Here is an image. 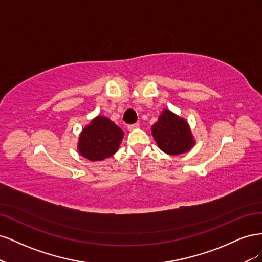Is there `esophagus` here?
<instances>
[{
  "label": "esophagus",
  "mask_w": 262,
  "mask_h": 262,
  "mask_svg": "<svg viewBox=\"0 0 262 262\" xmlns=\"http://www.w3.org/2000/svg\"><path fill=\"white\" fill-rule=\"evenodd\" d=\"M139 126H140L139 123H133V124L128 125V130L129 131H134L136 129H139Z\"/></svg>",
  "instance_id": "1"
}]
</instances>
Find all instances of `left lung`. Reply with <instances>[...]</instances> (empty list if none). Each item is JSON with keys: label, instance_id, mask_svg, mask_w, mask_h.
<instances>
[{"label": "left lung", "instance_id": "1", "mask_svg": "<svg viewBox=\"0 0 262 262\" xmlns=\"http://www.w3.org/2000/svg\"><path fill=\"white\" fill-rule=\"evenodd\" d=\"M152 134L158 147L172 156L189 152L195 144L188 121L169 109H164L152 125Z\"/></svg>", "mask_w": 262, "mask_h": 262}]
</instances>
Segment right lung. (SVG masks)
<instances>
[{
  "label": "right lung",
  "instance_id": "1",
  "mask_svg": "<svg viewBox=\"0 0 262 262\" xmlns=\"http://www.w3.org/2000/svg\"><path fill=\"white\" fill-rule=\"evenodd\" d=\"M123 136V131L114 121L98 115L80 133L77 152L91 162L104 161L119 149Z\"/></svg>",
  "mask_w": 262,
  "mask_h": 262
}]
</instances>
